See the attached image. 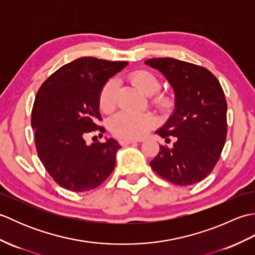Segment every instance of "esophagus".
Segmentation results:
<instances>
[{"mask_svg":"<svg viewBox=\"0 0 255 255\" xmlns=\"http://www.w3.org/2000/svg\"><path fill=\"white\" fill-rule=\"evenodd\" d=\"M134 142H140V140L137 139H119V144L121 145H127Z\"/></svg>","mask_w":255,"mask_h":255,"instance_id":"esophagus-1","label":"esophagus"}]
</instances>
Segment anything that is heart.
I'll use <instances>...</instances> for the list:
<instances>
[{
    "instance_id": "1",
    "label": "heart",
    "mask_w": 255,
    "mask_h": 255,
    "mask_svg": "<svg viewBox=\"0 0 255 255\" xmlns=\"http://www.w3.org/2000/svg\"><path fill=\"white\" fill-rule=\"evenodd\" d=\"M129 80L137 89L145 95H152L160 88V81L153 73L145 70H137L129 74ZM117 83L110 80L103 86L100 93L99 104L101 111L112 112L116 106ZM172 96L166 93H159L153 97V104L162 111L169 110L173 106ZM156 123L155 117L150 113L119 112L114 115L108 123L111 131L121 139H138L143 137Z\"/></svg>"
}]
</instances>
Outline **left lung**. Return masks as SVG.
<instances>
[{
    "instance_id": "obj_1",
    "label": "left lung",
    "mask_w": 255,
    "mask_h": 255,
    "mask_svg": "<svg viewBox=\"0 0 255 255\" xmlns=\"http://www.w3.org/2000/svg\"><path fill=\"white\" fill-rule=\"evenodd\" d=\"M159 70L173 88L175 108L155 132L170 141L160 145L150 162L152 170L175 185L203 181L214 170L227 138V102L223 88L209 70L173 58L144 62Z\"/></svg>"
}]
</instances>
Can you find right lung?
<instances>
[{
	"label": "right lung",
	"mask_w": 255,
	"mask_h": 255,
	"mask_svg": "<svg viewBox=\"0 0 255 255\" xmlns=\"http://www.w3.org/2000/svg\"><path fill=\"white\" fill-rule=\"evenodd\" d=\"M126 61L82 57L64 64L38 90L31 112L38 156L59 185L71 192L96 188L111 175L116 152L115 139L88 144L91 131H105L101 121L103 86L126 67Z\"/></svg>",
	"instance_id": "obj_1"
}]
</instances>
